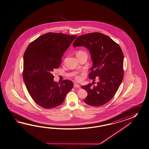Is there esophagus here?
Masks as SVG:
<instances>
[{
    "label": "esophagus",
    "mask_w": 149,
    "mask_h": 149,
    "mask_svg": "<svg viewBox=\"0 0 149 149\" xmlns=\"http://www.w3.org/2000/svg\"><path fill=\"white\" fill-rule=\"evenodd\" d=\"M74 87H77V88H80V86L78 84H74Z\"/></svg>",
    "instance_id": "obj_1"
}]
</instances>
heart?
<instances>
[{"mask_svg": "<svg viewBox=\"0 0 149 149\" xmlns=\"http://www.w3.org/2000/svg\"><path fill=\"white\" fill-rule=\"evenodd\" d=\"M75 79L77 81H80L82 79H83V77L81 76H80V75H78V76H76L75 77Z\"/></svg>", "mask_w": 149, "mask_h": 149, "instance_id": "b5f03b06", "label": "heart"}]
</instances>
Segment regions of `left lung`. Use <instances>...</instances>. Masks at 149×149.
I'll list each match as a JSON object with an SVG mask.
<instances>
[{
  "label": "left lung",
  "instance_id": "obj_1",
  "mask_svg": "<svg viewBox=\"0 0 149 149\" xmlns=\"http://www.w3.org/2000/svg\"><path fill=\"white\" fill-rule=\"evenodd\" d=\"M73 46L88 49L93 62L89 78L93 80L98 77L99 79L96 86L91 83L82 86L88 93L84 102L92 106L104 105L114 96L123 78L122 49L109 36L97 32L79 36Z\"/></svg>",
  "mask_w": 149,
  "mask_h": 149
}]
</instances>
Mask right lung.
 Here are the masks:
<instances>
[{"label": "right lung", "mask_w": 149, "mask_h": 149, "mask_svg": "<svg viewBox=\"0 0 149 149\" xmlns=\"http://www.w3.org/2000/svg\"><path fill=\"white\" fill-rule=\"evenodd\" d=\"M77 35L48 33L28 45L24 55L23 78L28 93L42 107L50 109L61 105L73 87L72 81L54 80L52 74L59 67L62 57Z\"/></svg>", "instance_id": "obj_1"}]
</instances>
